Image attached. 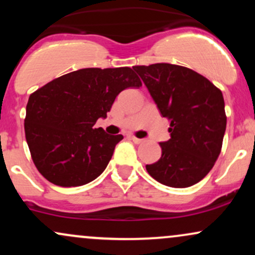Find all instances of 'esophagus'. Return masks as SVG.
I'll list each match as a JSON object with an SVG mask.
<instances>
[{"mask_svg":"<svg viewBox=\"0 0 255 255\" xmlns=\"http://www.w3.org/2000/svg\"><path fill=\"white\" fill-rule=\"evenodd\" d=\"M130 139L133 140V141L135 142V144H141V142L144 141V139H139V137H136V136H134V135H131Z\"/></svg>","mask_w":255,"mask_h":255,"instance_id":"34e87169","label":"esophagus"}]
</instances>
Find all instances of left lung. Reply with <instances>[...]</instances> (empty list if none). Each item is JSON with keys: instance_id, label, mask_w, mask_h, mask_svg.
I'll list each match as a JSON object with an SVG mask.
<instances>
[{"instance_id": "left-lung-1", "label": "left lung", "mask_w": 255, "mask_h": 255, "mask_svg": "<svg viewBox=\"0 0 255 255\" xmlns=\"http://www.w3.org/2000/svg\"><path fill=\"white\" fill-rule=\"evenodd\" d=\"M163 118L170 139L160 142L162 157L146 170L154 180L186 188L209 174L221 153L227 128L222 91L209 79L182 66H134Z\"/></svg>"}]
</instances>
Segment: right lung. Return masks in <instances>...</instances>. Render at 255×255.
Instances as JSON below:
<instances>
[{"label": "right lung", "instance_id": "1", "mask_svg": "<svg viewBox=\"0 0 255 255\" xmlns=\"http://www.w3.org/2000/svg\"><path fill=\"white\" fill-rule=\"evenodd\" d=\"M141 81L129 67L84 68L44 85L28 98L25 135L32 160L49 182L83 186L107 168L121 134L93 128L115 98Z\"/></svg>", "mask_w": 255, "mask_h": 255}]
</instances>
